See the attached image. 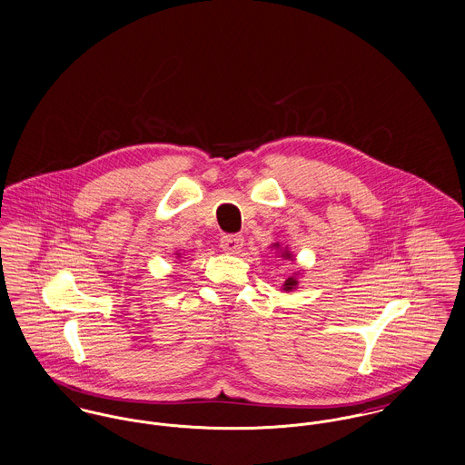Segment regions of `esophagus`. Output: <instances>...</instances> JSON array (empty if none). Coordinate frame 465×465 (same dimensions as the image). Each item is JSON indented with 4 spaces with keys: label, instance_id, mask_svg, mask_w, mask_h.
Returning a JSON list of instances; mask_svg holds the SVG:
<instances>
[{
    "label": "esophagus",
    "instance_id": "obj_1",
    "mask_svg": "<svg viewBox=\"0 0 465 465\" xmlns=\"http://www.w3.org/2000/svg\"><path fill=\"white\" fill-rule=\"evenodd\" d=\"M242 246H244V239H242V235H232V233H228V235H223L221 237V248L224 250V252H228V253H239L241 250H242Z\"/></svg>",
    "mask_w": 465,
    "mask_h": 465
}]
</instances>
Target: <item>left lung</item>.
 <instances>
[{
	"mask_svg": "<svg viewBox=\"0 0 465 465\" xmlns=\"http://www.w3.org/2000/svg\"><path fill=\"white\" fill-rule=\"evenodd\" d=\"M282 257L291 258V255H289V252L285 250V253H283ZM296 285H298V280H296V278H287V280H285V285H283V289H285V291H292Z\"/></svg>",
	"mask_w": 465,
	"mask_h": 465,
	"instance_id": "obj_1",
	"label": "left lung"
}]
</instances>
